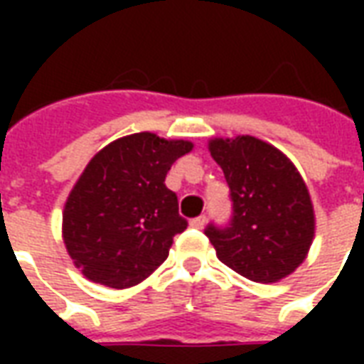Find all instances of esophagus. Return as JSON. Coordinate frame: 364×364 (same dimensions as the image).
<instances>
[{
    "mask_svg": "<svg viewBox=\"0 0 364 364\" xmlns=\"http://www.w3.org/2000/svg\"><path fill=\"white\" fill-rule=\"evenodd\" d=\"M205 222H206L205 216H197V218H193V220H191V226L197 230H203L205 228Z\"/></svg>",
    "mask_w": 364,
    "mask_h": 364,
    "instance_id": "34e87169",
    "label": "esophagus"
}]
</instances>
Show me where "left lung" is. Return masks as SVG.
<instances>
[{
	"mask_svg": "<svg viewBox=\"0 0 364 364\" xmlns=\"http://www.w3.org/2000/svg\"><path fill=\"white\" fill-rule=\"evenodd\" d=\"M208 151L234 200L232 226L206 228L216 257L265 284L294 273L316 236L312 197L296 166L273 144L250 134L210 138Z\"/></svg>",
	"mask_w": 364,
	"mask_h": 364,
	"instance_id": "obj_1",
	"label": "left lung"
}]
</instances>
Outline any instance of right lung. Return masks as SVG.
Returning <instances> with one entry per match:
<instances>
[{"label": "right lung", "instance_id": "add662e5", "mask_svg": "<svg viewBox=\"0 0 364 364\" xmlns=\"http://www.w3.org/2000/svg\"><path fill=\"white\" fill-rule=\"evenodd\" d=\"M191 150L189 140L136 132L90 159L62 213L66 252L85 279L130 289L167 259L187 220L166 175Z\"/></svg>", "mask_w": 364, "mask_h": 364}]
</instances>
